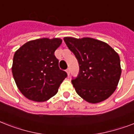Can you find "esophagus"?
Returning a JSON list of instances; mask_svg holds the SVG:
<instances>
[{
    "label": "esophagus",
    "mask_w": 134,
    "mask_h": 134,
    "mask_svg": "<svg viewBox=\"0 0 134 134\" xmlns=\"http://www.w3.org/2000/svg\"><path fill=\"white\" fill-rule=\"evenodd\" d=\"M66 72L67 73V74H68V76L70 74V69H69V68H67V69H66Z\"/></svg>",
    "instance_id": "obj_1"
}]
</instances>
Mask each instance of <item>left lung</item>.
<instances>
[{"label": "left lung", "mask_w": 134, "mask_h": 134, "mask_svg": "<svg viewBox=\"0 0 134 134\" xmlns=\"http://www.w3.org/2000/svg\"><path fill=\"white\" fill-rule=\"evenodd\" d=\"M64 41L79 65V74L71 80L78 94L92 104L109 97L121 76L118 54L108 44L93 38L67 37Z\"/></svg>", "instance_id": "8db88e82"}]
</instances>
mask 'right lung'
Segmentation results:
<instances>
[{
	"mask_svg": "<svg viewBox=\"0 0 134 134\" xmlns=\"http://www.w3.org/2000/svg\"><path fill=\"white\" fill-rule=\"evenodd\" d=\"M61 43L59 38L37 39L26 42L14 53L13 77L20 92L28 99L39 102L49 99L67 76L59 68L54 55Z\"/></svg>",
	"mask_w": 134,
	"mask_h": 134,
	"instance_id": "add662e5",
	"label": "right lung"
}]
</instances>
